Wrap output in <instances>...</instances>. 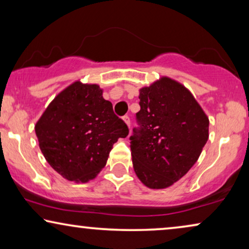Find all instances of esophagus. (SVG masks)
I'll return each instance as SVG.
<instances>
[{
    "label": "esophagus",
    "instance_id": "34e87169",
    "mask_svg": "<svg viewBox=\"0 0 249 249\" xmlns=\"http://www.w3.org/2000/svg\"><path fill=\"white\" fill-rule=\"evenodd\" d=\"M124 121L127 124V125L129 128H130V118H129V115H124Z\"/></svg>",
    "mask_w": 249,
    "mask_h": 249
}]
</instances>
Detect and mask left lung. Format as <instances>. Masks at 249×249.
Returning <instances> with one entry per match:
<instances>
[{
	"mask_svg": "<svg viewBox=\"0 0 249 249\" xmlns=\"http://www.w3.org/2000/svg\"><path fill=\"white\" fill-rule=\"evenodd\" d=\"M139 105L129 138L134 170L148 188H166L198 160L209 118L186 87L166 77L139 90Z\"/></svg>",
	"mask_w": 249,
	"mask_h": 249,
	"instance_id": "left-lung-1",
	"label": "left lung"
}]
</instances>
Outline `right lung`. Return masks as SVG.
<instances>
[{
    "label": "right lung",
    "instance_id": "add662e5",
    "mask_svg": "<svg viewBox=\"0 0 249 249\" xmlns=\"http://www.w3.org/2000/svg\"><path fill=\"white\" fill-rule=\"evenodd\" d=\"M102 94L98 85L76 81L51 102L35 125L44 158L70 181L94 179L114 142L129 134Z\"/></svg>",
    "mask_w": 249,
    "mask_h": 249
}]
</instances>
